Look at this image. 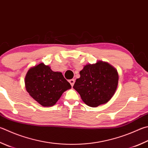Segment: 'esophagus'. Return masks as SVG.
Wrapping results in <instances>:
<instances>
[{
    "mask_svg": "<svg viewBox=\"0 0 148 148\" xmlns=\"http://www.w3.org/2000/svg\"><path fill=\"white\" fill-rule=\"evenodd\" d=\"M69 83H71V86L72 87V86L74 85V82H75V80L74 79H70L69 80Z\"/></svg>",
    "mask_w": 148,
    "mask_h": 148,
    "instance_id": "esophagus-1",
    "label": "esophagus"
}]
</instances>
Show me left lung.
<instances>
[{"instance_id":"obj_1","label":"left lung","mask_w":148,"mask_h":148,"mask_svg":"<svg viewBox=\"0 0 148 148\" xmlns=\"http://www.w3.org/2000/svg\"><path fill=\"white\" fill-rule=\"evenodd\" d=\"M79 74L73 88L88 106L96 107L107 103L116 92L119 73L108 63L98 61L96 63L87 64Z\"/></svg>"}]
</instances>
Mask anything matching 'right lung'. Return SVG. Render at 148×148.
Masks as SVG:
<instances>
[{
    "instance_id": "right-lung-1",
    "label": "right lung",
    "mask_w": 148,
    "mask_h": 148,
    "mask_svg": "<svg viewBox=\"0 0 148 148\" xmlns=\"http://www.w3.org/2000/svg\"><path fill=\"white\" fill-rule=\"evenodd\" d=\"M25 83L29 96L43 107L54 106L63 93L71 88L61 72H53L42 63L28 70Z\"/></svg>"
}]
</instances>
